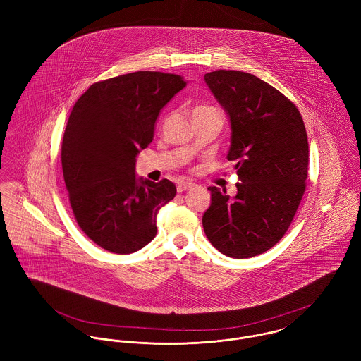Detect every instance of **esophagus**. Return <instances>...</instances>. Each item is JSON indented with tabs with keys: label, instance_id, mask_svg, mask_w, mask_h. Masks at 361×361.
Instances as JSON below:
<instances>
[{
	"label": "esophagus",
	"instance_id": "esophagus-1",
	"mask_svg": "<svg viewBox=\"0 0 361 361\" xmlns=\"http://www.w3.org/2000/svg\"><path fill=\"white\" fill-rule=\"evenodd\" d=\"M195 188V183H192V182H188V183H180V185H178V193H182V192H186V190H190V189H193Z\"/></svg>",
	"mask_w": 361,
	"mask_h": 361
}]
</instances>
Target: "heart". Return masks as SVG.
<instances>
[{
  "instance_id": "obj_1",
  "label": "heart",
  "mask_w": 361,
  "mask_h": 361,
  "mask_svg": "<svg viewBox=\"0 0 361 361\" xmlns=\"http://www.w3.org/2000/svg\"><path fill=\"white\" fill-rule=\"evenodd\" d=\"M207 109H215V108L208 106V105H200V106H197V108L195 109V112H196V111H207Z\"/></svg>"
}]
</instances>
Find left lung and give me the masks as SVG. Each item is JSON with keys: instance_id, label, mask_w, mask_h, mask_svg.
I'll list each match as a JSON object with an SVG mask.
<instances>
[{"instance_id": "obj_1", "label": "left lung", "mask_w": 361, "mask_h": 361, "mask_svg": "<svg viewBox=\"0 0 361 361\" xmlns=\"http://www.w3.org/2000/svg\"><path fill=\"white\" fill-rule=\"evenodd\" d=\"M207 86L229 115L231 147L240 183L229 199L212 186L203 228L211 245L232 258L255 257L275 246L306 190L309 142L303 118L288 97L257 76L214 71Z\"/></svg>"}]
</instances>
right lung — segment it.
<instances>
[{"label":"right lung","mask_w":361,"mask_h":361,"mask_svg":"<svg viewBox=\"0 0 361 361\" xmlns=\"http://www.w3.org/2000/svg\"><path fill=\"white\" fill-rule=\"evenodd\" d=\"M185 86L179 75L139 71L92 85L73 105L61 147L63 179L78 225L104 250L135 253L157 235L158 209L176 188L137 179L136 155Z\"/></svg>","instance_id":"add662e5"}]
</instances>
